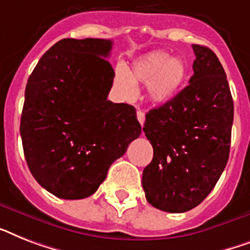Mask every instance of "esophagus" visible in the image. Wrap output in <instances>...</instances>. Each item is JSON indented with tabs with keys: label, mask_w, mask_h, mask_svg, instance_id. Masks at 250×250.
<instances>
[{
	"label": "esophagus",
	"mask_w": 250,
	"mask_h": 250,
	"mask_svg": "<svg viewBox=\"0 0 250 250\" xmlns=\"http://www.w3.org/2000/svg\"><path fill=\"white\" fill-rule=\"evenodd\" d=\"M137 119H139L140 125L144 127V123H145V113L141 110H137Z\"/></svg>",
	"instance_id": "obj_1"
}]
</instances>
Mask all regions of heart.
Instances as JSON below:
<instances>
[{"label": "heart", "mask_w": 250, "mask_h": 250, "mask_svg": "<svg viewBox=\"0 0 250 250\" xmlns=\"http://www.w3.org/2000/svg\"><path fill=\"white\" fill-rule=\"evenodd\" d=\"M188 64L182 58H171L166 51H154L132 62L127 73L118 69L114 84L125 99L137 95L136 86L147 84V97L157 105L171 104L186 86Z\"/></svg>", "instance_id": "1"}]
</instances>
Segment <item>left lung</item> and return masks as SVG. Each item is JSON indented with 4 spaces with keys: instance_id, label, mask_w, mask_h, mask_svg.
Returning a JSON list of instances; mask_svg holds the SVG:
<instances>
[{
    "instance_id": "left-lung-1",
    "label": "left lung",
    "mask_w": 250,
    "mask_h": 250,
    "mask_svg": "<svg viewBox=\"0 0 250 250\" xmlns=\"http://www.w3.org/2000/svg\"><path fill=\"white\" fill-rule=\"evenodd\" d=\"M194 76L171 104L146 114L144 132L154 157L143 172L147 202L182 213L208 196L229 160L234 101L216 54L192 44Z\"/></svg>"
}]
</instances>
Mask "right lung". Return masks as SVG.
I'll use <instances>...</instances> for the list:
<instances>
[{"mask_svg":"<svg viewBox=\"0 0 250 250\" xmlns=\"http://www.w3.org/2000/svg\"><path fill=\"white\" fill-rule=\"evenodd\" d=\"M113 42L64 38L40 59L25 87L20 135L36 181L55 196L83 199L141 135L132 105L107 100Z\"/></svg>","mask_w":250,"mask_h":250,"instance_id":"add662e5","label":"right lung"}]
</instances>
